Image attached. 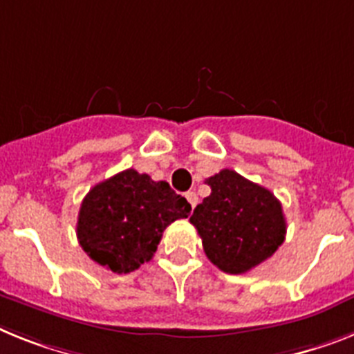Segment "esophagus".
Masks as SVG:
<instances>
[{
  "label": "esophagus",
  "instance_id": "34e87169",
  "mask_svg": "<svg viewBox=\"0 0 354 354\" xmlns=\"http://www.w3.org/2000/svg\"><path fill=\"white\" fill-rule=\"evenodd\" d=\"M185 198H187V201L191 203L192 209H194L196 205H198V194H196L194 191H189V192H187V194H185Z\"/></svg>",
  "mask_w": 354,
  "mask_h": 354
}]
</instances>
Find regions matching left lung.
<instances>
[{
    "label": "left lung",
    "instance_id": "1",
    "mask_svg": "<svg viewBox=\"0 0 354 354\" xmlns=\"http://www.w3.org/2000/svg\"><path fill=\"white\" fill-rule=\"evenodd\" d=\"M207 196L191 216L210 263L227 273H246L283 245L286 219L281 201L232 169L205 180Z\"/></svg>",
    "mask_w": 354,
    "mask_h": 354
}]
</instances>
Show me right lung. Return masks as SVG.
Returning a JSON list of instances; mask_svg holds the SVG:
<instances>
[{"mask_svg": "<svg viewBox=\"0 0 354 354\" xmlns=\"http://www.w3.org/2000/svg\"><path fill=\"white\" fill-rule=\"evenodd\" d=\"M189 214V201L167 182L127 169L86 194L77 239L95 263L115 273H129L153 257L163 230Z\"/></svg>", "mask_w": 354, "mask_h": 354, "instance_id": "right-lung-1", "label": "right lung"}]
</instances>
